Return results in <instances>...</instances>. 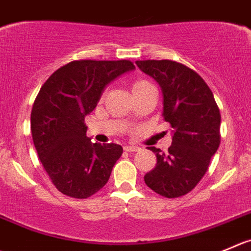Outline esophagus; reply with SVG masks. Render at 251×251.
<instances>
[{"instance_id":"1","label":"esophagus","mask_w":251,"mask_h":251,"mask_svg":"<svg viewBox=\"0 0 251 251\" xmlns=\"http://www.w3.org/2000/svg\"><path fill=\"white\" fill-rule=\"evenodd\" d=\"M141 148L137 147V146H125L124 147V151L125 152H137V151H140Z\"/></svg>"}]
</instances>
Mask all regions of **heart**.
I'll list each match as a JSON object with an SVG mask.
<instances>
[{
	"instance_id": "1",
	"label": "heart",
	"mask_w": 251,
	"mask_h": 251,
	"mask_svg": "<svg viewBox=\"0 0 251 251\" xmlns=\"http://www.w3.org/2000/svg\"><path fill=\"white\" fill-rule=\"evenodd\" d=\"M152 84H151V82H148L147 79L145 78H138L136 79L135 82L132 83V86H131V89H132V93H138V92L143 91V89H146L147 87H151Z\"/></svg>"
}]
</instances>
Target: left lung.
<instances>
[{
	"mask_svg": "<svg viewBox=\"0 0 251 251\" xmlns=\"http://www.w3.org/2000/svg\"><path fill=\"white\" fill-rule=\"evenodd\" d=\"M136 64L159 83L163 118L174 132L167 153L148 148L157 157V164L145 175V182L164 198H180L202 179L220 147V109L210 87L190 67L172 60Z\"/></svg>",
	"mask_w": 251,
	"mask_h": 251,
	"instance_id": "left-lung-1",
	"label": "left lung"
}]
</instances>
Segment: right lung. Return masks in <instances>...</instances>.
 Segmentation results:
<instances>
[{
    "mask_svg": "<svg viewBox=\"0 0 251 251\" xmlns=\"http://www.w3.org/2000/svg\"><path fill=\"white\" fill-rule=\"evenodd\" d=\"M133 69L128 60H76L56 70L39 91L30 114L31 137L44 169L64 195L87 199L108 182L123 147L92 143L84 116L111 81Z\"/></svg>",
    "mask_w": 251,
    "mask_h": 251,
    "instance_id": "1",
    "label": "right lung"
}]
</instances>
